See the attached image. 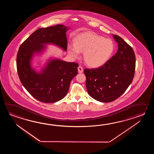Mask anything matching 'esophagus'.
<instances>
[{
	"label": "esophagus",
	"instance_id": "obj_1",
	"mask_svg": "<svg viewBox=\"0 0 154 154\" xmlns=\"http://www.w3.org/2000/svg\"><path fill=\"white\" fill-rule=\"evenodd\" d=\"M78 72L79 73H82V72H83L84 69H83V68H82V66H79L78 68Z\"/></svg>",
	"mask_w": 154,
	"mask_h": 154
}]
</instances>
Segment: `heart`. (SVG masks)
I'll return each instance as SVG.
<instances>
[{"mask_svg":"<svg viewBox=\"0 0 154 154\" xmlns=\"http://www.w3.org/2000/svg\"><path fill=\"white\" fill-rule=\"evenodd\" d=\"M113 49L111 40L91 31L79 34L74 39V45L68 46V52L72 58H78L81 52H84L86 64L94 68L105 64L111 57Z\"/></svg>","mask_w":154,"mask_h":154,"instance_id":"1","label":"heart"}]
</instances>
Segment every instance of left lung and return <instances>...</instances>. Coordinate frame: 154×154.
<instances>
[{"instance_id":"8db88e82","label":"left lung","mask_w":154,"mask_h":154,"mask_svg":"<svg viewBox=\"0 0 154 154\" xmlns=\"http://www.w3.org/2000/svg\"><path fill=\"white\" fill-rule=\"evenodd\" d=\"M112 36L118 44L115 56L98 68L84 69L88 95L101 102L113 101L120 97L131 85L135 72L134 51L121 37Z\"/></svg>"}]
</instances>
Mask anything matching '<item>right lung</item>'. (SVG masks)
Here are the masks:
<instances>
[{
  "label": "right lung",
  "mask_w": 154,
  "mask_h": 154,
  "mask_svg": "<svg viewBox=\"0 0 154 154\" xmlns=\"http://www.w3.org/2000/svg\"><path fill=\"white\" fill-rule=\"evenodd\" d=\"M70 29L57 25L37 29L20 46L17 58L19 77L26 90L36 100L54 103L66 96L70 82L78 74V64L51 57L39 71L33 68V59L53 45L66 51V32Z\"/></svg>",
  "instance_id": "add662e5"
}]
</instances>
